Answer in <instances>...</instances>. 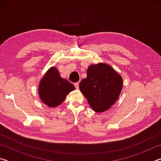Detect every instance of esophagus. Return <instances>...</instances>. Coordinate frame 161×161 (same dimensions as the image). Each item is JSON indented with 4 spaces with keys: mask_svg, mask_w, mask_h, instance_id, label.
I'll list each match as a JSON object with an SVG mask.
<instances>
[{
    "mask_svg": "<svg viewBox=\"0 0 161 161\" xmlns=\"http://www.w3.org/2000/svg\"><path fill=\"white\" fill-rule=\"evenodd\" d=\"M79 84H80V82H76L74 84V85H75L76 89H79Z\"/></svg>",
    "mask_w": 161,
    "mask_h": 161,
    "instance_id": "1",
    "label": "esophagus"
}]
</instances>
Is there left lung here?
<instances>
[{
  "mask_svg": "<svg viewBox=\"0 0 161 161\" xmlns=\"http://www.w3.org/2000/svg\"><path fill=\"white\" fill-rule=\"evenodd\" d=\"M123 86V79L107 64L90 65L86 77L80 84V91L97 112L108 109L118 99Z\"/></svg>",
  "mask_w": 161,
  "mask_h": 161,
  "instance_id": "left-lung-1",
  "label": "left lung"
}]
</instances>
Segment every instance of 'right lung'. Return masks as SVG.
I'll return each mask as SVG.
<instances>
[{
    "label": "right lung",
    "instance_id": "right-lung-1",
    "mask_svg": "<svg viewBox=\"0 0 161 161\" xmlns=\"http://www.w3.org/2000/svg\"><path fill=\"white\" fill-rule=\"evenodd\" d=\"M75 89V87L72 84L60 77L55 67H52L40 81L39 95L46 105L55 107L64 102L69 92Z\"/></svg>",
    "mask_w": 161,
    "mask_h": 161
}]
</instances>
